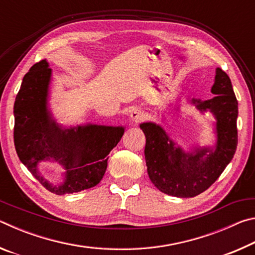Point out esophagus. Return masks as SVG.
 <instances>
[{
	"mask_svg": "<svg viewBox=\"0 0 255 255\" xmlns=\"http://www.w3.org/2000/svg\"><path fill=\"white\" fill-rule=\"evenodd\" d=\"M130 119H131V122H132L133 124H138V123L143 122V120L145 119L144 111L141 110V109H138V108H136V109H133V110L131 111Z\"/></svg>",
	"mask_w": 255,
	"mask_h": 255,
	"instance_id": "1",
	"label": "esophagus"
}]
</instances>
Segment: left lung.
<instances>
[{"instance_id":"left-lung-1","label":"left lung","mask_w":255,"mask_h":255,"mask_svg":"<svg viewBox=\"0 0 255 255\" xmlns=\"http://www.w3.org/2000/svg\"><path fill=\"white\" fill-rule=\"evenodd\" d=\"M214 98L201 101L188 99L201 114L209 111L215 118L214 146H192L185 150L172 140L161 125L143 123L139 127L146 137L145 159L150 181L159 191L178 198H191L208 189L230 164L237 147V103L231 79L216 68ZM176 109H179L176 107Z\"/></svg>"}]
</instances>
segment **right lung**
I'll list each match as a JSON object with an SVG mask.
<instances>
[{
    "label": "right lung",
    "mask_w": 255,
    "mask_h": 255,
    "mask_svg": "<svg viewBox=\"0 0 255 255\" xmlns=\"http://www.w3.org/2000/svg\"><path fill=\"white\" fill-rule=\"evenodd\" d=\"M51 74L49 64L42 59L24 75L13 107L14 146L34 178L50 192L62 196L100 182L108 154L122 139L125 127L58 124L48 106ZM46 160L57 161L66 170L60 185L50 184L41 175L39 163Z\"/></svg>",
    "instance_id": "right-lung-1"
}]
</instances>
